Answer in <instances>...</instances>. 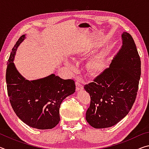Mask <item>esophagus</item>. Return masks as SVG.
I'll use <instances>...</instances> for the list:
<instances>
[{
	"instance_id": "obj_1",
	"label": "esophagus",
	"mask_w": 149,
	"mask_h": 149,
	"mask_svg": "<svg viewBox=\"0 0 149 149\" xmlns=\"http://www.w3.org/2000/svg\"><path fill=\"white\" fill-rule=\"evenodd\" d=\"M75 88H76L77 91H80L84 89V87H83L81 82L80 81L78 80L77 81L76 83H75Z\"/></svg>"
}]
</instances>
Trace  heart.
Listing matches in <instances>:
<instances>
[{
    "label": "heart",
    "mask_w": 149,
    "mask_h": 149,
    "mask_svg": "<svg viewBox=\"0 0 149 149\" xmlns=\"http://www.w3.org/2000/svg\"><path fill=\"white\" fill-rule=\"evenodd\" d=\"M66 64L68 65H72V64L70 62H67ZM104 62L101 57H96L95 58H93L88 64V68L91 72L94 73V74L102 72L104 70Z\"/></svg>",
    "instance_id": "1"
}]
</instances>
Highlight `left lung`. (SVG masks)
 Masks as SVG:
<instances>
[{"label":"left lung","mask_w":149,"mask_h":149,"mask_svg":"<svg viewBox=\"0 0 149 149\" xmlns=\"http://www.w3.org/2000/svg\"><path fill=\"white\" fill-rule=\"evenodd\" d=\"M122 46L109 68L85 85L91 97L86 120L97 129L110 127L127 115L135 101L141 77V59L133 37L123 32Z\"/></svg>","instance_id":"8db88e82"}]
</instances>
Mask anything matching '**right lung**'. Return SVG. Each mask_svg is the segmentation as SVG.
Instances as JSON below:
<instances>
[{
	"label": "right lung",
	"mask_w": 149,
	"mask_h": 149,
	"mask_svg": "<svg viewBox=\"0 0 149 149\" xmlns=\"http://www.w3.org/2000/svg\"><path fill=\"white\" fill-rule=\"evenodd\" d=\"M26 38L20 37L7 63V91L12 108L22 122L39 130L54 127L60 121L62 100L75 92L73 79H63L54 74L37 80L26 79L14 64L17 47Z\"/></svg>",
	"instance_id": "right-lung-1"
}]
</instances>
